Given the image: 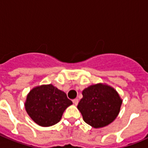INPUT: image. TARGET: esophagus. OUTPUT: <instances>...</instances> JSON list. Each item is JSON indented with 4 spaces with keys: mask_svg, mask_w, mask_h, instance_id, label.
<instances>
[{
    "mask_svg": "<svg viewBox=\"0 0 148 148\" xmlns=\"http://www.w3.org/2000/svg\"><path fill=\"white\" fill-rule=\"evenodd\" d=\"M73 104H74L75 106H76L77 104H78V99H74V100L73 101Z\"/></svg>",
    "mask_w": 148,
    "mask_h": 148,
    "instance_id": "obj_1",
    "label": "esophagus"
}]
</instances>
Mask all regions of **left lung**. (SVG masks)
Listing matches in <instances>:
<instances>
[{"label":"left lung","instance_id":"8db88e82","mask_svg":"<svg viewBox=\"0 0 148 148\" xmlns=\"http://www.w3.org/2000/svg\"><path fill=\"white\" fill-rule=\"evenodd\" d=\"M82 95L77 108L84 121L92 127L108 126L118 116L122 99L113 87L104 83L95 84L84 89Z\"/></svg>","mask_w":148,"mask_h":148}]
</instances>
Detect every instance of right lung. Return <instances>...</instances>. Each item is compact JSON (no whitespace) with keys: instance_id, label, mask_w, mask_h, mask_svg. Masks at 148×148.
I'll use <instances>...</instances> for the list:
<instances>
[{"instance_id":"obj_1","label":"right lung","mask_w":148,"mask_h":148,"mask_svg":"<svg viewBox=\"0 0 148 148\" xmlns=\"http://www.w3.org/2000/svg\"><path fill=\"white\" fill-rule=\"evenodd\" d=\"M73 104L64 91L53 84L36 86L27 94L25 109L39 126L49 127L59 122L65 110Z\"/></svg>"}]
</instances>
